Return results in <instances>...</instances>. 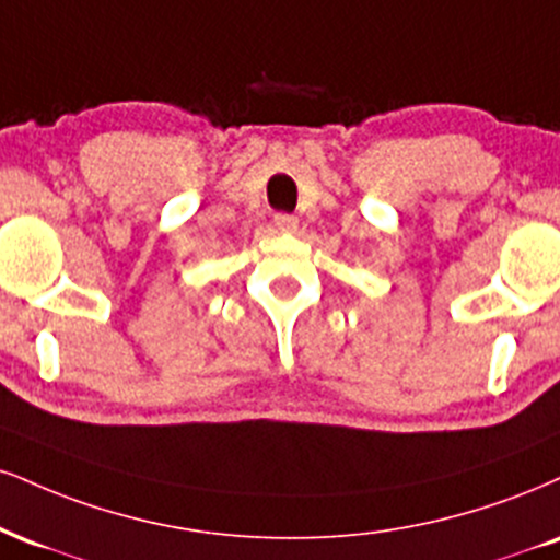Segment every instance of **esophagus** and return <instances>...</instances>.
<instances>
[{"label": "esophagus", "mask_w": 560, "mask_h": 560, "mask_svg": "<svg viewBox=\"0 0 560 560\" xmlns=\"http://www.w3.org/2000/svg\"><path fill=\"white\" fill-rule=\"evenodd\" d=\"M273 224L279 232H294V229H298V219H294L292 213H276Z\"/></svg>", "instance_id": "esophagus-1"}]
</instances>
